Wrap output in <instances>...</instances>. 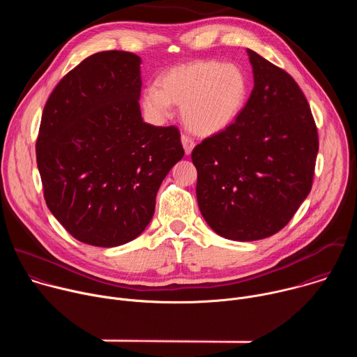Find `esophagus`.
Instances as JSON below:
<instances>
[{
    "instance_id": "esophagus-1",
    "label": "esophagus",
    "mask_w": 357,
    "mask_h": 357,
    "mask_svg": "<svg viewBox=\"0 0 357 357\" xmlns=\"http://www.w3.org/2000/svg\"><path fill=\"white\" fill-rule=\"evenodd\" d=\"M181 141H182V145H183V149L186 152V155H189L190 152H192V149H193V146H195L193 139L190 137H188V135H182Z\"/></svg>"
}]
</instances>
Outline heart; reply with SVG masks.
I'll list each match as a JSON object with an SVG mask.
<instances>
[{"instance_id":"obj_1","label":"heart","mask_w":357,"mask_h":357,"mask_svg":"<svg viewBox=\"0 0 357 357\" xmlns=\"http://www.w3.org/2000/svg\"><path fill=\"white\" fill-rule=\"evenodd\" d=\"M248 96V79L234 63L199 59L176 65L158 79V87L142 91L141 107L155 124L181 106V117L189 131L212 137L227 130L243 112Z\"/></svg>"}]
</instances>
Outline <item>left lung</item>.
Returning <instances> with one entry per match:
<instances>
[{"instance_id": "8db88e82", "label": "left lung", "mask_w": 357, "mask_h": 357, "mask_svg": "<svg viewBox=\"0 0 357 357\" xmlns=\"http://www.w3.org/2000/svg\"><path fill=\"white\" fill-rule=\"evenodd\" d=\"M254 87L237 120L192 151L199 211L219 236L280 231L312 188L318 132L307 98L282 69L247 49Z\"/></svg>"}]
</instances>
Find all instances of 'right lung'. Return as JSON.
<instances>
[{"label": "right lung", "mask_w": 357, "mask_h": 357, "mask_svg": "<svg viewBox=\"0 0 357 357\" xmlns=\"http://www.w3.org/2000/svg\"><path fill=\"white\" fill-rule=\"evenodd\" d=\"M141 58L107 50L86 58L49 96L36 141L46 205L79 241L117 247L154 216L157 192L185 151L176 127L139 110Z\"/></svg>", "instance_id": "add662e5"}]
</instances>
